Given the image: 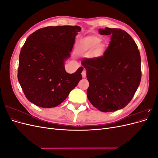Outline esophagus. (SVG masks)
<instances>
[{
  "mask_svg": "<svg viewBox=\"0 0 158 158\" xmlns=\"http://www.w3.org/2000/svg\"><path fill=\"white\" fill-rule=\"evenodd\" d=\"M82 76L83 78H85V76H86V70L85 69H84L83 71L82 72Z\"/></svg>",
  "mask_w": 158,
  "mask_h": 158,
  "instance_id": "34e87169",
  "label": "esophagus"
}]
</instances>
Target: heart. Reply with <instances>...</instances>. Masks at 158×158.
Instances as JSON below:
<instances>
[{"label":"heart","mask_w":158,"mask_h":158,"mask_svg":"<svg viewBox=\"0 0 158 158\" xmlns=\"http://www.w3.org/2000/svg\"><path fill=\"white\" fill-rule=\"evenodd\" d=\"M102 41V38L98 35H90L82 38L78 45V51L81 53H86V52L93 51V56L94 57H100L103 55V48L100 43Z\"/></svg>","instance_id":"b5f03b06"}]
</instances>
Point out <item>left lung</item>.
I'll return each mask as SVG.
<instances>
[{
  "mask_svg": "<svg viewBox=\"0 0 158 158\" xmlns=\"http://www.w3.org/2000/svg\"><path fill=\"white\" fill-rule=\"evenodd\" d=\"M101 35H111L104 55L84 59L89 82L87 96L94 107L113 112L127 106L141 80V58L137 45L125 31L117 28L99 29Z\"/></svg>",
  "mask_w": 158,
  "mask_h": 158,
  "instance_id": "8db88e82",
  "label": "left lung"
}]
</instances>
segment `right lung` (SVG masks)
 I'll use <instances>...</instances> for the list:
<instances>
[{
  "instance_id": "right-lung-1",
  "label": "right lung",
  "mask_w": 158,
  "mask_h": 158,
  "mask_svg": "<svg viewBox=\"0 0 158 158\" xmlns=\"http://www.w3.org/2000/svg\"><path fill=\"white\" fill-rule=\"evenodd\" d=\"M78 26H49L27 38L19 56L18 79L30 102L44 108L59 106L82 79L80 67L73 74L65 70Z\"/></svg>"
}]
</instances>
